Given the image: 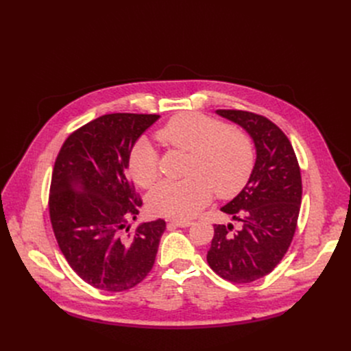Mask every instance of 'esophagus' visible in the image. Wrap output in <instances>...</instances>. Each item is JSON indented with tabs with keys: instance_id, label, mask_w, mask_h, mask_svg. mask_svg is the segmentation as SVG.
Listing matches in <instances>:
<instances>
[{
	"instance_id": "34e87169",
	"label": "esophagus",
	"mask_w": 351,
	"mask_h": 351,
	"mask_svg": "<svg viewBox=\"0 0 351 351\" xmlns=\"http://www.w3.org/2000/svg\"><path fill=\"white\" fill-rule=\"evenodd\" d=\"M169 225L176 228H188L192 225V220H171Z\"/></svg>"
}]
</instances>
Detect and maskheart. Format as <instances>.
Instances as JSON below:
<instances>
[{
	"instance_id": "heart-1",
	"label": "heart",
	"mask_w": 351,
	"mask_h": 351,
	"mask_svg": "<svg viewBox=\"0 0 351 351\" xmlns=\"http://www.w3.org/2000/svg\"><path fill=\"white\" fill-rule=\"evenodd\" d=\"M156 139L171 149L189 154L186 179L163 180L151 192L147 205L155 215L188 219L216 196L228 199L249 182L254 162V142L243 128L225 125L197 112L175 115L156 132ZM128 171L138 186L151 188L159 176L158 154L139 141L128 158Z\"/></svg>"
}]
</instances>
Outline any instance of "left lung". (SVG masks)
Masks as SVG:
<instances>
[{"mask_svg":"<svg viewBox=\"0 0 351 351\" xmlns=\"http://www.w3.org/2000/svg\"><path fill=\"white\" fill-rule=\"evenodd\" d=\"M216 112L246 129L257 158L243 191L222 208L237 228L213 226L208 263L222 279L246 285L269 274L287 253L298 228L302 173L293 146L278 125L247 110Z\"/></svg>","mask_w":351,"mask_h":351,"instance_id":"1","label":"left lung"}]
</instances>
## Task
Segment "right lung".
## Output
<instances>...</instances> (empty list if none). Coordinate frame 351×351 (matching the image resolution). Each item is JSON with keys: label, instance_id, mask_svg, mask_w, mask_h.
<instances>
[{"label": "right lung", "instance_id": "right-lung-1", "mask_svg": "<svg viewBox=\"0 0 351 351\" xmlns=\"http://www.w3.org/2000/svg\"><path fill=\"white\" fill-rule=\"evenodd\" d=\"M156 114H108L73 131L55 159L48 197L49 219L71 269L88 285L125 291L155 265L163 219L132 233L142 197L128 176V158ZM80 182L82 193L73 184Z\"/></svg>", "mask_w": 351, "mask_h": 351}]
</instances>
